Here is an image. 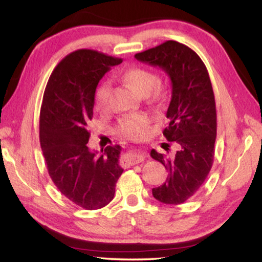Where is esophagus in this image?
Listing matches in <instances>:
<instances>
[{
	"label": "esophagus",
	"mask_w": 262,
	"mask_h": 262,
	"mask_svg": "<svg viewBox=\"0 0 262 262\" xmlns=\"http://www.w3.org/2000/svg\"><path fill=\"white\" fill-rule=\"evenodd\" d=\"M144 158H145V154L143 151H141V150H139V149H135L128 154L125 158H123L122 165L125 167H129L132 165H135V164L143 162Z\"/></svg>",
	"instance_id": "obj_1"
}]
</instances>
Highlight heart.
I'll return each instance as SVG.
<instances>
[{"label":"heart","mask_w":262,"mask_h":262,"mask_svg":"<svg viewBox=\"0 0 262 262\" xmlns=\"http://www.w3.org/2000/svg\"><path fill=\"white\" fill-rule=\"evenodd\" d=\"M122 79L133 90L142 96H147L149 92L155 99H159L163 96V86L156 82L155 74L148 69L141 67H132L122 73ZM111 88L108 82L101 83L96 90L95 104L97 110L105 111L108 107ZM150 119L147 114H129L123 117L119 121L118 129L121 135L127 139L137 140L145 134Z\"/></svg>","instance_id":"b5f03b06"}]
</instances>
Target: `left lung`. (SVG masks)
<instances>
[{
  "label": "left lung",
  "mask_w": 262,
  "mask_h": 262,
  "mask_svg": "<svg viewBox=\"0 0 262 262\" xmlns=\"http://www.w3.org/2000/svg\"><path fill=\"white\" fill-rule=\"evenodd\" d=\"M135 57L163 69L171 79L168 125L163 134L177 151L171 156L150 151L168 171L166 181L152 188V195L165 205H180L201 187L214 162L217 118L209 75L200 56L178 41H165Z\"/></svg>",
  "instance_id": "obj_1"
}]
</instances>
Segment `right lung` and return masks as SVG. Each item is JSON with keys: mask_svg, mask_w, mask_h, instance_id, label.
Wrapping results in <instances>:
<instances>
[{"mask_svg": "<svg viewBox=\"0 0 262 262\" xmlns=\"http://www.w3.org/2000/svg\"><path fill=\"white\" fill-rule=\"evenodd\" d=\"M121 62L97 51H75L53 70L43 94L39 136L48 173L61 194L88 210L113 200L123 172L120 145H108L100 155L86 145L97 85Z\"/></svg>", "mask_w": 262, "mask_h": 262, "instance_id": "obj_1", "label": "right lung"}]
</instances>
